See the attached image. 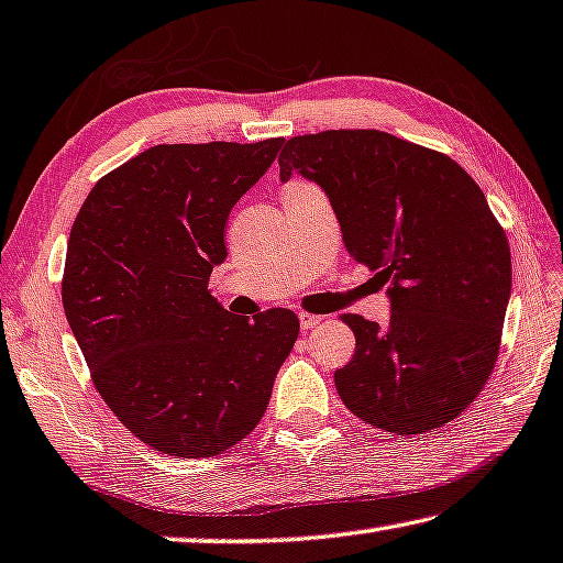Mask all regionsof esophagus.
Instances as JSON below:
<instances>
[{
  "label": "esophagus",
  "mask_w": 563,
  "mask_h": 563,
  "mask_svg": "<svg viewBox=\"0 0 563 563\" xmlns=\"http://www.w3.org/2000/svg\"><path fill=\"white\" fill-rule=\"evenodd\" d=\"M319 322H322V317H319V314H309V311H301V314H299L301 330H311V327H317Z\"/></svg>",
  "instance_id": "34e87169"
}]
</instances>
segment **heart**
<instances>
[{
	"label": "heart",
	"instance_id": "heart-1",
	"mask_svg": "<svg viewBox=\"0 0 563 563\" xmlns=\"http://www.w3.org/2000/svg\"><path fill=\"white\" fill-rule=\"evenodd\" d=\"M299 186H307V184H291L289 188H299Z\"/></svg>",
	"mask_w": 563,
	"mask_h": 563
}]
</instances>
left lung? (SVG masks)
Segmentation results:
<instances>
[{
	"label": "left lung",
	"mask_w": 563,
	"mask_h": 563,
	"mask_svg": "<svg viewBox=\"0 0 563 563\" xmlns=\"http://www.w3.org/2000/svg\"><path fill=\"white\" fill-rule=\"evenodd\" d=\"M291 173L324 188L350 256L390 282V324L342 314L357 340L334 372L344 408L395 435L448 426L496 367L511 294L486 196L445 153L383 131L289 137L279 176Z\"/></svg>",
	"instance_id": "8db88e82"
}]
</instances>
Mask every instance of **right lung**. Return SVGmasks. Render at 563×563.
Masks as SVG:
<instances>
[{
  "mask_svg": "<svg viewBox=\"0 0 563 563\" xmlns=\"http://www.w3.org/2000/svg\"><path fill=\"white\" fill-rule=\"evenodd\" d=\"M279 148L282 137L153 145L102 176L73 223L67 322L112 415L166 455L244 440L299 336L291 309L236 317L209 291L233 203Z\"/></svg>",
  "mask_w": 563,
  "mask_h": 563,
  "instance_id": "add662e5",
  "label": "right lung"
}]
</instances>
